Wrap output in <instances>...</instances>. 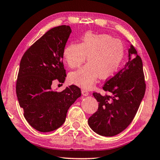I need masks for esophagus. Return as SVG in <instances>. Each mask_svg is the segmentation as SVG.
Segmentation results:
<instances>
[{
	"label": "esophagus",
	"instance_id": "obj_1",
	"mask_svg": "<svg viewBox=\"0 0 160 160\" xmlns=\"http://www.w3.org/2000/svg\"><path fill=\"white\" fill-rule=\"evenodd\" d=\"M82 94L83 96H88L89 94V92L86 90H82Z\"/></svg>",
	"mask_w": 160,
	"mask_h": 160
}]
</instances>
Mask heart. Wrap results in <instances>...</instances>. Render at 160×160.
<instances>
[{
    "instance_id": "b5f03b06",
    "label": "heart",
    "mask_w": 160,
    "mask_h": 160,
    "mask_svg": "<svg viewBox=\"0 0 160 160\" xmlns=\"http://www.w3.org/2000/svg\"><path fill=\"white\" fill-rule=\"evenodd\" d=\"M88 63L70 72V82L85 89H90L100 76L107 78L118 69L124 56L122 42L106 34L87 33L79 44H70L64 48L63 59L70 68Z\"/></svg>"
}]
</instances>
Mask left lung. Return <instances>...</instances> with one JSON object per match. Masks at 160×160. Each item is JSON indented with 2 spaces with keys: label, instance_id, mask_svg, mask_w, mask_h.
Masks as SVG:
<instances>
[{
  "label": "left lung",
  "instance_id": "8db88e82",
  "mask_svg": "<svg viewBox=\"0 0 160 160\" xmlns=\"http://www.w3.org/2000/svg\"><path fill=\"white\" fill-rule=\"evenodd\" d=\"M125 67L107 80L102 87L112 95L93 92L98 109L88 119L90 128L103 136H114L124 131L133 120L146 90L141 58L131 46ZM134 56L130 57V54Z\"/></svg>",
  "mask_w": 160,
  "mask_h": 160
}]
</instances>
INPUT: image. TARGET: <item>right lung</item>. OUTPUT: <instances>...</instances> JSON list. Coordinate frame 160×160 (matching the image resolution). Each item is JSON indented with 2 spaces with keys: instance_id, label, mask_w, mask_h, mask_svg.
Wrapping results in <instances>:
<instances>
[{
  "instance_id": "obj_1",
  "label": "right lung",
  "mask_w": 160,
  "mask_h": 160,
  "mask_svg": "<svg viewBox=\"0 0 160 160\" xmlns=\"http://www.w3.org/2000/svg\"><path fill=\"white\" fill-rule=\"evenodd\" d=\"M71 29L61 25L48 30L22 57L16 93L28 123L40 132H50L63 125L69 107L81 96L80 89L70 85L57 92L53 80L63 83L66 77L63 51Z\"/></svg>"
}]
</instances>
